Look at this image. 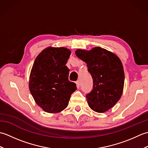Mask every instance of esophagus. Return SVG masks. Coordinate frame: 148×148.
Instances as JSON below:
<instances>
[{"instance_id":"obj_1","label":"esophagus","mask_w":148,"mask_h":148,"mask_svg":"<svg viewBox=\"0 0 148 148\" xmlns=\"http://www.w3.org/2000/svg\"><path fill=\"white\" fill-rule=\"evenodd\" d=\"M76 86L77 88H79V86H80V83H79V81H77L76 82Z\"/></svg>"}]
</instances>
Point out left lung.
I'll return each mask as SVG.
<instances>
[{
  "mask_svg": "<svg viewBox=\"0 0 148 148\" xmlns=\"http://www.w3.org/2000/svg\"><path fill=\"white\" fill-rule=\"evenodd\" d=\"M78 58L86 63L93 80V88L86 95L90 108L105 112L120 99L123 91L125 74L121 60L114 53L95 47L87 51L78 49Z\"/></svg>",
  "mask_w": 148,
  "mask_h": 148,
  "instance_id": "obj_1",
  "label": "left lung"
}]
</instances>
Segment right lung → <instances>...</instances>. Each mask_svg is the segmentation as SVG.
Instances as JSON below:
<instances>
[{
  "label": "right lung",
  "mask_w": 148,
  "mask_h": 148,
  "mask_svg": "<svg viewBox=\"0 0 148 148\" xmlns=\"http://www.w3.org/2000/svg\"><path fill=\"white\" fill-rule=\"evenodd\" d=\"M71 50L49 46L37 56L31 69L29 87L36 103L43 111L56 113L67 108L76 84L69 81L65 64Z\"/></svg>",
  "instance_id": "1"
}]
</instances>
